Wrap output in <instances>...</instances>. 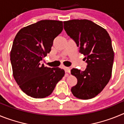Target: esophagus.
<instances>
[{"mask_svg": "<svg viewBox=\"0 0 124 124\" xmlns=\"http://www.w3.org/2000/svg\"><path fill=\"white\" fill-rule=\"evenodd\" d=\"M64 69L66 73V76H68L69 75V74L70 73V71H71V70H70V68H68V67H64Z\"/></svg>", "mask_w": 124, "mask_h": 124, "instance_id": "1", "label": "esophagus"}]
</instances>
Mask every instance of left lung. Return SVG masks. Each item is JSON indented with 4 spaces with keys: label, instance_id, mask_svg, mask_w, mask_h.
<instances>
[{
    "label": "left lung",
    "instance_id": "obj_1",
    "mask_svg": "<svg viewBox=\"0 0 124 124\" xmlns=\"http://www.w3.org/2000/svg\"><path fill=\"white\" fill-rule=\"evenodd\" d=\"M64 29L87 64L84 71L71 70L78 80L71 91L79 99H91L103 90L111 78L114 58L111 38L104 28L86 19L64 22Z\"/></svg>",
    "mask_w": 124,
    "mask_h": 124
}]
</instances>
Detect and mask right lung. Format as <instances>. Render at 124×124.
<instances>
[{
    "mask_svg": "<svg viewBox=\"0 0 124 124\" xmlns=\"http://www.w3.org/2000/svg\"><path fill=\"white\" fill-rule=\"evenodd\" d=\"M63 29V22L43 20L23 27L15 36L10 51L13 76L28 96L33 98L50 96L64 76V70L45 67L40 63Z\"/></svg>",
    "mask_w": 124,
    "mask_h": 124,
    "instance_id": "right-lung-1",
    "label": "right lung"
}]
</instances>
